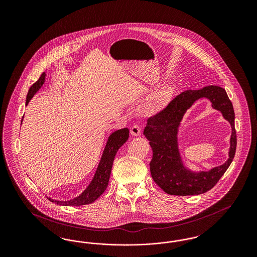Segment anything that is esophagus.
<instances>
[{
  "label": "esophagus",
  "instance_id": "esophagus-1",
  "mask_svg": "<svg viewBox=\"0 0 257 257\" xmlns=\"http://www.w3.org/2000/svg\"><path fill=\"white\" fill-rule=\"evenodd\" d=\"M130 133L132 136H135V137H138V136H140L141 135V128H140V126L139 125H134V126H132L131 127V129H130Z\"/></svg>",
  "mask_w": 257,
  "mask_h": 257
}]
</instances>
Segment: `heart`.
Segmentation results:
<instances>
[{
  "instance_id": "heart-1",
  "label": "heart",
  "mask_w": 257,
  "mask_h": 257,
  "mask_svg": "<svg viewBox=\"0 0 257 257\" xmlns=\"http://www.w3.org/2000/svg\"><path fill=\"white\" fill-rule=\"evenodd\" d=\"M171 93L167 86H161L154 90L146 98L138 108V111L142 115L152 116L156 115L165 110L170 103Z\"/></svg>"
}]
</instances>
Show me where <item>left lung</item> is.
I'll return each instance as SVG.
<instances>
[{
    "mask_svg": "<svg viewBox=\"0 0 257 257\" xmlns=\"http://www.w3.org/2000/svg\"><path fill=\"white\" fill-rule=\"evenodd\" d=\"M201 97L208 98L212 107L220 111L231 123V147L229 159L225 163L209 171L194 172L183 165L178 145V132L185 111ZM234 120L232 103L224 88L219 86L186 90L174 98L162 112L148 118L144 135L153 151L149 165L155 183L165 193L172 196H195L211 190L234 158L237 145Z\"/></svg>",
    "mask_w": 257,
    "mask_h": 257,
    "instance_id": "obj_1",
    "label": "left lung"
}]
</instances>
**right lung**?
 I'll return each mask as SVG.
<instances>
[{
  "mask_svg": "<svg viewBox=\"0 0 257 257\" xmlns=\"http://www.w3.org/2000/svg\"><path fill=\"white\" fill-rule=\"evenodd\" d=\"M46 74H41L39 79L37 82L30 87L27 99H26V106L29 104L31 99L44 85ZM22 124V121H21ZM129 138V129L123 128L120 130H116L109 136L107 144L102 153L101 159L98 164L97 169L91 179L90 183L86 187V190L78 196L74 197L70 200H57L51 197H47L50 201L55 202L56 204L62 205V206H81L86 205L94 202L99 196H101L108 187L109 179H110L111 167L113 164V160L116 155L118 149L122 147L123 145L127 142Z\"/></svg>",
  "mask_w": 257,
  "mask_h": 257,
  "instance_id": "add662e5",
  "label": "right lung"
}]
</instances>
